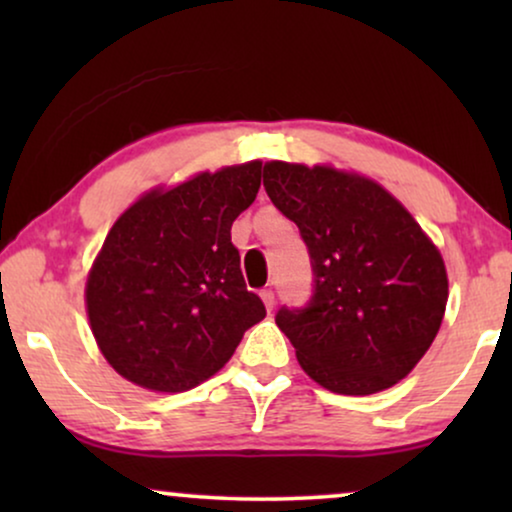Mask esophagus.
<instances>
[{
    "instance_id": "obj_1",
    "label": "esophagus",
    "mask_w": 512,
    "mask_h": 512,
    "mask_svg": "<svg viewBox=\"0 0 512 512\" xmlns=\"http://www.w3.org/2000/svg\"><path fill=\"white\" fill-rule=\"evenodd\" d=\"M261 298H263V303H265V307H268V310L275 307V291H272V289H263Z\"/></svg>"
}]
</instances>
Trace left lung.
Masks as SVG:
<instances>
[{
    "label": "left lung",
    "mask_w": 512,
    "mask_h": 512,
    "mask_svg": "<svg viewBox=\"0 0 512 512\" xmlns=\"http://www.w3.org/2000/svg\"><path fill=\"white\" fill-rule=\"evenodd\" d=\"M263 186L310 254V300L275 314L305 373L349 396L403 380L445 314L447 275L433 242L370 179L275 160Z\"/></svg>",
    "instance_id": "8db88e82"
}]
</instances>
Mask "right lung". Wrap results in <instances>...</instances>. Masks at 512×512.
I'll return each mask as SVG.
<instances>
[{
	"label": "right lung",
	"mask_w": 512,
	"mask_h": 512,
	"mask_svg": "<svg viewBox=\"0 0 512 512\" xmlns=\"http://www.w3.org/2000/svg\"><path fill=\"white\" fill-rule=\"evenodd\" d=\"M261 163L202 172L137 200L109 230L86 284L93 335L125 380L198 387L265 317L244 284L233 221L256 200Z\"/></svg>",
	"instance_id": "1"
}]
</instances>
